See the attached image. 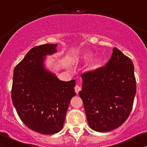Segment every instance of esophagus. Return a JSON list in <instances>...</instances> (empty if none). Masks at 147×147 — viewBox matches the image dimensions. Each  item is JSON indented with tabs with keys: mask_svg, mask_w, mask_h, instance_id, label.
I'll list each match as a JSON object with an SVG mask.
<instances>
[{
	"mask_svg": "<svg viewBox=\"0 0 147 147\" xmlns=\"http://www.w3.org/2000/svg\"><path fill=\"white\" fill-rule=\"evenodd\" d=\"M80 90H81V87H80V86H79V85H76V86H75V92H76V94H78L79 92H80Z\"/></svg>",
	"mask_w": 147,
	"mask_h": 147,
	"instance_id": "obj_1",
	"label": "esophagus"
}]
</instances>
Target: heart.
<instances>
[{
	"mask_svg": "<svg viewBox=\"0 0 147 147\" xmlns=\"http://www.w3.org/2000/svg\"><path fill=\"white\" fill-rule=\"evenodd\" d=\"M83 58H84V59H87L88 58H89V55H84V56H83ZM96 66H97V63H96V61H92L91 62V63L89 64V69H91V70H93V69H95L96 68Z\"/></svg>",
	"mask_w": 147,
	"mask_h": 147,
	"instance_id": "obj_1",
	"label": "heart"
}]
</instances>
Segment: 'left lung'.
<instances>
[{
    "label": "left lung",
    "instance_id": "1",
    "mask_svg": "<svg viewBox=\"0 0 147 147\" xmlns=\"http://www.w3.org/2000/svg\"><path fill=\"white\" fill-rule=\"evenodd\" d=\"M134 69L132 61L114 48L106 66L82 74L79 94L92 129L109 132L127 119L137 90Z\"/></svg>",
    "mask_w": 147,
    "mask_h": 147
}]
</instances>
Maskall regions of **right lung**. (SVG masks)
I'll return each mask as SVG.
<instances>
[{
	"label": "right lung",
	"mask_w": 147,
	"mask_h": 147,
	"mask_svg": "<svg viewBox=\"0 0 147 147\" xmlns=\"http://www.w3.org/2000/svg\"><path fill=\"white\" fill-rule=\"evenodd\" d=\"M57 44L32 48L14 69L11 97L22 121L29 129L52 135L61 130L75 80L61 81L45 68L47 55L57 51Z\"/></svg>",
	"instance_id": "1"
}]
</instances>
